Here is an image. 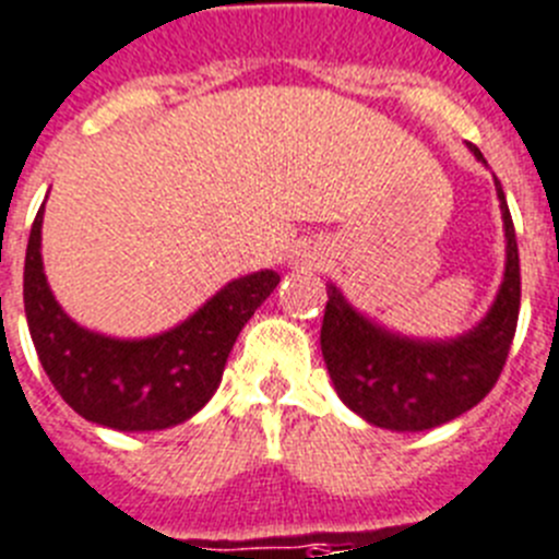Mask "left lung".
Returning <instances> with one entry per match:
<instances>
[{
	"instance_id": "1",
	"label": "left lung",
	"mask_w": 559,
	"mask_h": 559,
	"mask_svg": "<svg viewBox=\"0 0 559 559\" xmlns=\"http://www.w3.org/2000/svg\"><path fill=\"white\" fill-rule=\"evenodd\" d=\"M469 152L487 165L473 143ZM501 202L507 264L492 307L473 329L444 340L407 337L391 332L354 309L332 281L320 348L334 391L368 425L396 433L430 430L467 414L492 391L512 346L521 309V259L507 197L495 179Z\"/></svg>"
}]
</instances>
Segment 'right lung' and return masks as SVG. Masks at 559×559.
<instances>
[{
	"mask_svg": "<svg viewBox=\"0 0 559 559\" xmlns=\"http://www.w3.org/2000/svg\"><path fill=\"white\" fill-rule=\"evenodd\" d=\"M45 205L24 255V314L41 368L61 400L100 427L145 433L182 425L219 388L227 354L281 275H241L182 323L152 337H111L81 326L52 295L41 261Z\"/></svg>",
	"mask_w": 559,
	"mask_h": 559,
	"instance_id": "right-lung-1",
	"label": "right lung"
}]
</instances>
